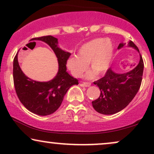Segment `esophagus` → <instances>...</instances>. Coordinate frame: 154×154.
<instances>
[{
  "label": "esophagus",
  "mask_w": 154,
  "mask_h": 154,
  "mask_svg": "<svg viewBox=\"0 0 154 154\" xmlns=\"http://www.w3.org/2000/svg\"><path fill=\"white\" fill-rule=\"evenodd\" d=\"M82 84L83 86H85V87H90V86L91 85V83L89 82H82Z\"/></svg>",
  "instance_id": "1"
}]
</instances>
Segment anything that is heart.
Here are the masks:
<instances>
[{"label":"heart","instance_id":"b5f03b06","mask_svg":"<svg viewBox=\"0 0 154 154\" xmlns=\"http://www.w3.org/2000/svg\"><path fill=\"white\" fill-rule=\"evenodd\" d=\"M113 54L112 43L103 38H95L82 44L77 50V56H72L67 60V66L72 74L79 77L87 70L88 63L90 69L96 75H101L110 63ZM93 72L88 74L91 77Z\"/></svg>","mask_w":154,"mask_h":154}]
</instances>
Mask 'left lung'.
Instances as JSON below:
<instances>
[{
	"label": "left lung",
	"mask_w": 154,
	"mask_h": 154,
	"mask_svg": "<svg viewBox=\"0 0 154 154\" xmlns=\"http://www.w3.org/2000/svg\"><path fill=\"white\" fill-rule=\"evenodd\" d=\"M125 44H119L118 49ZM129 46L139 51L138 48L132 41ZM144 63L140 55V62L133 69L125 74H116L111 69L105 76L94 84L99 88L100 96L92 101V105L97 112L102 114H114L125 109L138 92L141 85Z\"/></svg>",
	"instance_id": "8db88e82"
}]
</instances>
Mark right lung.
<instances>
[{"mask_svg": "<svg viewBox=\"0 0 154 154\" xmlns=\"http://www.w3.org/2000/svg\"><path fill=\"white\" fill-rule=\"evenodd\" d=\"M32 40L45 42L54 51L59 62L57 75L48 82L28 78L19 66L17 54L13 65L14 84L19 100L26 109L38 115L46 116L59 109L67 91L74 85H78V79L67 73L66 64L71 54L58 47L57 38L47 35Z\"/></svg>", "mask_w": 154, "mask_h": 154, "instance_id": "right-lung-1", "label": "right lung"}]
</instances>
